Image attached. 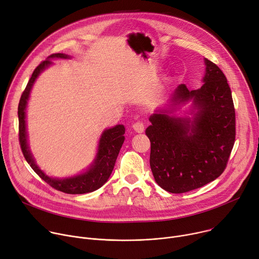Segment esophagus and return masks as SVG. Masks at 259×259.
<instances>
[{"instance_id": "34e87169", "label": "esophagus", "mask_w": 259, "mask_h": 259, "mask_svg": "<svg viewBox=\"0 0 259 259\" xmlns=\"http://www.w3.org/2000/svg\"><path fill=\"white\" fill-rule=\"evenodd\" d=\"M133 128H134L135 132H137V133H139V134H141V133L144 132L145 126H144V123H143L142 121H137V122H135V123L133 124Z\"/></svg>"}]
</instances>
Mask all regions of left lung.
<instances>
[{
	"label": "left lung",
	"instance_id": "1",
	"mask_svg": "<svg viewBox=\"0 0 259 259\" xmlns=\"http://www.w3.org/2000/svg\"><path fill=\"white\" fill-rule=\"evenodd\" d=\"M204 62V84L191 91L181 84L171 98L173 106L193 99L198 110L193 121L169 116L167 111L155 113L145 132L154 180L174 194L214 181L224 172L234 145L235 111L227 78L208 59Z\"/></svg>",
	"mask_w": 259,
	"mask_h": 259
}]
</instances>
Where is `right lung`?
<instances>
[{
	"label": "right lung",
	"instance_id": "right-lung-1",
	"mask_svg": "<svg viewBox=\"0 0 259 259\" xmlns=\"http://www.w3.org/2000/svg\"><path fill=\"white\" fill-rule=\"evenodd\" d=\"M64 54H52L45 61L39 64L33 71L31 78L19 99L18 104V140L21 145L23 154L31 168L38 174V176L44 180L55 190L61 191L67 194H85L93 192L101 188L108 180L114 169L116 158L119 151L124 142L125 128L123 125H116L104 132L101 140H99L98 151L95 161L90 169L81 174L65 180H55V178L47 176L39 169L30 153L27 143V132H26V107L30 95L31 88L35 82L36 77L46 67L52 64V58H67Z\"/></svg>",
	"mask_w": 259,
	"mask_h": 259
}]
</instances>
